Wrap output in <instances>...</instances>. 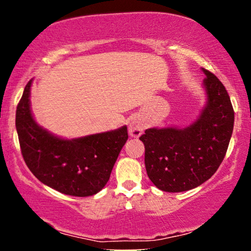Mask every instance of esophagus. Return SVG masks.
I'll return each mask as SVG.
<instances>
[{"label":"esophagus","mask_w":251,"mask_h":251,"mask_svg":"<svg viewBox=\"0 0 251 251\" xmlns=\"http://www.w3.org/2000/svg\"><path fill=\"white\" fill-rule=\"evenodd\" d=\"M144 126H145V125H144L143 120L139 116H133L129 123V135L133 138H138L142 135Z\"/></svg>","instance_id":"esophagus-1"}]
</instances>
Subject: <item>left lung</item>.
I'll return each mask as SVG.
<instances>
[{"instance_id": "obj_1", "label": "left lung", "mask_w": 251, "mask_h": 251, "mask_svg": "<svg viewBox=\"0 0 251 251\" xmlns=\"http://www.w3.org/2000/svg\"><path fill=\"white\" fill-rule=\"evenodd\" d=\"M207 101L199 118L185 128H150L139 137L145 145V167L161 191L195 188L216 173L227 151L234 126L231 99L221 81L202 68Z\"/></svg>"}]
</instances>
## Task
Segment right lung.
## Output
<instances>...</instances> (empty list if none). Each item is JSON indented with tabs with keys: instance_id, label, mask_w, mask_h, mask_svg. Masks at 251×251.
Instances as JSON below:
<instances>
[{
	"instance_id": "right-lung-1",
	"label": "right lung",
	"mask_w": 251,
	"mask_h": 251,
	"mask_svg": "<svg viewBox=\"0 0 251 251\" xmlns=\"http://www.w3.org/2000/svg\"><path fill=\"white\" fill-rule=\"evenodd\" d=\"M32 82L26 84L16 112V129L27 167L41 183L60 193L82 198L98 193L128 140L126 126L73 139L53 135L34 119Z\"/></svg>"
}]
</instances>
